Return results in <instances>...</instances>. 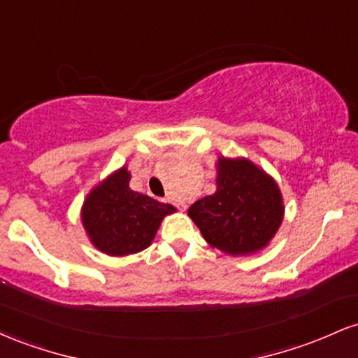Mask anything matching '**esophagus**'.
<instances>
[{
	"label": "esophagus",
	"instance_id": "esophagus-1",
	"mask_svg": "<svg viewBox=\"0 0 358 358\" xmlns=\"http://www.w3.org/2000/svg\"><path fill=\"white\" fill-rule=\"evenodd\" d=\"M170 200V199H168ZM176 205V208H178V210H187V203H183V202H180V203H175Z\"/></svg>",
	"mask_w": 358,
	"mask_h": 358
}]
</instances>
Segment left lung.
Masks as SVG:
<instances>
[{"mask_svg":"<svg viewBox=\"0 0 358 358\" xmlns=\"http://www.w3.org/2000/svg\"><path fill=\"white\" fill-rule=\"evenodd\" d=\"M217 192L188 208V215L213 248L241 256L264 248L282 220L276 182L248 159L220 158Z\"/></svg>","mask_w":358,"mask_h":358,"instance_id":"8db88e82","label":"left lung"}]
</instances>
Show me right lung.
Returning <instances> with one entry per match:
<instances>
[{"mask_svg": "<svg viewBox=\"0 0 358 358\" xmlns=\"http://www.w3.org/2000/svg\"><path fill=\"white\" fill-rule=\"evenodd\" d=\"M131 176L124 166L94 188L84 202L82 222L90 241L109 256H127L146 249L163 217L175 212L129 188Z\"/></svg>", "mask_w": 358, "mask_h": 358, "instance_id": "add662e5", "label": "right lung"}]
</instances>
